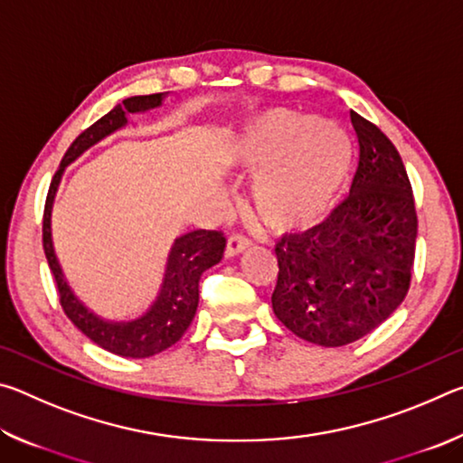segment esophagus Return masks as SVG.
Masks as SVG:
<instances>
[{
    "label": "esophagus",
    "instance_id": "1",
    "mask_svg": "<svg viewBox=\"0 0 463 463\" xmlns=\"http://www.w3.org/2000/svg\"><path fill=\"white\" fill-rule=\"evenodd\" d=\"M249 245H250V241L245 237V234H241V232L231 234L229 242H226V257H234V255L242 253V250H245Z\"/></svg>",
    "mask_w": 463,
    "mask_h": 463
}]
</instances>
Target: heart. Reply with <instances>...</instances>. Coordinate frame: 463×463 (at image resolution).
Here are the masks:
<instances>
[{"label": "heart", "instance_id": "heart-1", "mask_svg": "<svg viewBox=\"0 0 463 463\" xmlns=\"http://www.w3.org/2000/svg\"><path fill=\"white\" fill-rule=\"evenodd\" d=\"M349 159L351 140L339 124L320 116L304 118L289 108L268 109L249 122L226 151V161L247 174L272 165L257 182L253 202L261 221L278 232L307 229L331 208Z\"/></svg>", "mask_w": 463, "mask_h": 463}]
</instances>
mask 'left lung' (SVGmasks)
Here are the masks:
<instances>
[{"mask_svg":"<svg viewBox=\"0 0 463 463\" xmlns=\"http://www.w3.org/2000/svg\"><path fill=\"white\" fill-rule=\"evenodd\" d=\"M359 163L351 192L323 222L278 241L271 307L296 336L343 347L380 326L411 288L417 208L383 132L351 112Z\"/></svg>","mask_w":463,"mask_h":463,"instance_id":"obj_1","label":"left lung"}]
</instances>
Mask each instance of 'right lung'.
<instances>
[{"mask_svg":"<svg viewBox=\"0 0 463 463\" xmlns=\"http://www.w3.org/2000/svg\"><path fill=\"white\" fill-rule=\"evenodd\" d=\"M163 96L165 93L127 98L122 104L109 109L106 116H101L98 122H93L90 128H85L73 140V145L67 148L65 156H62L61 167L57 169V174H54L51 182L43 216L44 255L52 271L54 284H57L59 300L65 315L71 318V323L88 339L99 345L101 349L109 351V354L135 359L161 354V351H165L171 345H175L182 339L187 326L192 325L195 308H198L202 273L222 260L226 247L224 234L221 231L200 229L175 239L167 257L165 278H163L159 296H156V300L151 304L146 315L130 320V323H109V320L99 318L90 308H85L75 298L73 289L67 286V279L62 276L57 255H54L51 214L54 194H57V187L61 184V175L69 163H73L83 151H88L91 145L99 143L109 132L127 127V114L146 112V109L161 106Z\"/></svg>","mask_w":463,"mask_h":463,"instance_id":"right-lung-1","label":"right lung"}]
</instances>
